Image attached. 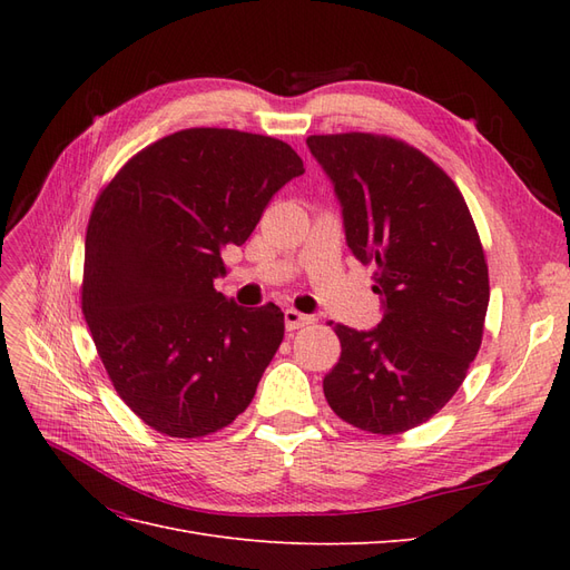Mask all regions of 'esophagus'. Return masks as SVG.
<instances>
[{
  "label": "esophagus",
  "mask_w": 570,
  "mask_h": 570,
  "mask_svg": "<svg viewBox=\"0 0 570 570\" xmlns=\"http://www.w3.org/2000/svg\"><path fill=\"white\" fill-rule=\"evenodd\" d=\"M308 323H314L312 316L297 312V308H285V327H287V331H299V327H304Z\"/></svg>",
  "instance_id": "1"
}]
</instances>
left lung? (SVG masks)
I'll return each mask as SVG.
<instances>
[{
    "instance_id": "left-lung-1",
    "label": "left lung",
    "mask_w": 570,
    "mask_h": 570,
    "mask_svg": "<svg viewBox=\"0 0 570 570\" xmlns=\"http://www.w3.org/2000/svg\"><path fill=\"white\" fill-rule=\"evenodd\" d=\"M306 145L383 302L373 331L335 325L342 354L323 377L325 400L354 428L404 433L452 400L480 350L485 252L459 187L416 147L373 132L312 135Z\"/></svg>"
}]
</instances>
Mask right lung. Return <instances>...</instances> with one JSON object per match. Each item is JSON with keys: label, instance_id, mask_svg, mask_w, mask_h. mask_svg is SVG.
<instances>
[{"label": "right lung", "instance_id": "add662e5", "mask_svg": "<svg viewBox=\"0 0 570 570\" xmlns=\"http://www.w3.org/2000/svg\"><path fill=\"white\" fill-rule=\"evenodd\" d=\"M304 174L268 135L187 128L137 151L101 189L85 235L82 316L135 416L170 438H204L254 400L278 352L275 304L214 289L220 252L245 245L278 189Z\"/></svg>", "mask_w": 570, "mask_h": 570}]
</instances>
